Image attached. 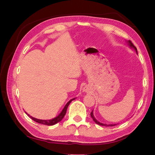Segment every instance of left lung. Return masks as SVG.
I'll return each mask as SVG.
<instances>
[{"mask_svg": "<svg viewBox=\"0 0 155 155\" xmlns=\"http://www.w3.org/2000/svg\"><path fill=\"white\" fill-rule=\"evenodd\" d=\"M128 45H129V46L130 47H133V48H134V50H135L137 52V48L134 47V45L133 44V42H131L130 41H128ZM93 110L91 112V117H92V118H93V120L95 122V123H96L97 124H99V125H101V126H106V127H113V126H114V125H116V124H103V123H100V122H98L96 118H95L94 117V116H93Z\"/></svg>", "mask_w": 155, "mask_h": 155, "instance_id": "obj_1", "label": "left lung"}]
</instances>
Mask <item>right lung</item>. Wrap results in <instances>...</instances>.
I'll list each match as a JSON object with an SVG mask.
<instances>
[{"label": "right lung", "instance_id": "1", "mask_svg": "<svg viewBox=\"0 0 155 155\" xmlns=\"http://www.w3.org/2000/svg\"><path fill=\"white\" fill-rule=\"evenodd\" d=\"M75 98H72V99L69 101L68 103L66 104V105L64 106V108L62 109V110L61 111V113L59 114L58 116L57 117H55L54 118H52V119H51V120H41V119H37V118H35L34 117H32L31 116H30V115L28 114V116L30 117L31 119L33 120L34 121L37 122V123H40V124H45V125H48V126H52V125H54L55 124H57V123H58V122H60L62 118H63V117H64V115L66 114V112H67V109L68 108V106L69 105V104H70L71 103L72 101L74 100Z\"/></svg>", "mask_w": 155, "mask_h": 155}]
</instances>
